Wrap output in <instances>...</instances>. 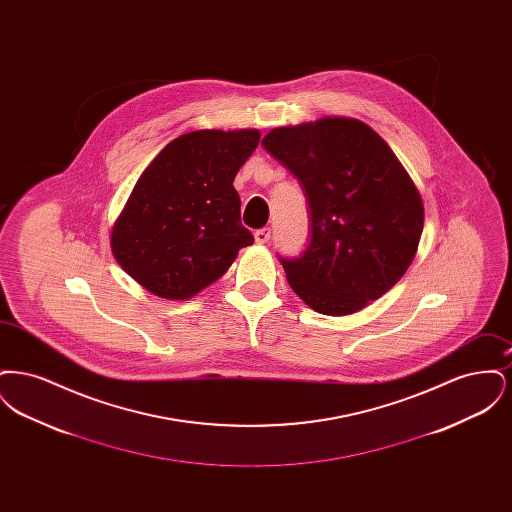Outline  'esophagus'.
Wrapping results in <instances>:
<instances>
[{"label": "esophagus", "mask_w": 512, "mask_h": 512, "mask_svg": "<svg viewBox=\"0 0 512 512\" xmlns=\"http://www.w3.org/2000/svg\"><path fill=\"white\" fill-rule=\"evenodd\" d=\"M270 240V228H261L255 232V242L257 244H267Z\"/></svg>", "instance_id": "1"}]
</instances>
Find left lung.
I'll list each match as a JSON object with an SVG mask.
<instances>
[{
  "instance_id": "1",
  "label": "left lung",
  "mask_w": 512,
  "mask_h": 512,
  "mask_svg": "<svg viewBox=\"0 0 512 512\" xmlns=\"http://www.w3.org/2000/svg\"><path fill=\"white\" fill-rule=\"evenodd\" d=\"M263 147L309 203V247L280 257L293 292L340 317L391 290L413 263L424 205L390 146L365 122L326 117L274 128Z\"/></svg>"
}]
</instances>
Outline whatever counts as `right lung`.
Wrapping results in <instances>:
<instances>
[{"label": "right lung", "mask_w": 512, "mask_h": 512, "mask_svg": "<svg viewBox=\"0 0 512 512\" xmlns=\"http://www.w3.org/2000/svg\"><path fill=\"white\" fill-rule=\"evenodd\" d=\"M259 130H195L149 163L111 230L117 263L147 292L190 299L253 244L234 178Z\"/></svg>", "instance_id": "obj_1"}]
</instances>
